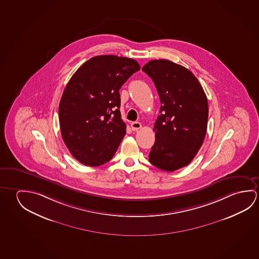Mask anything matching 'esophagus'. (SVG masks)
<instances>
[{"label":"esophagus","mask_w":259,"mask_h":259,"mask_svg":"<svg viewBox=\"0 0 259 259\" xmlns=\"http://www.w3.org/2000/svg\"><path fill=\"white\" fill-rule=\"evenodd\" d=\"M141 127H142V124L139 122H134V123H131V128L133 131H137Z\"/></svg>","instance_id":"1"}]
</instances>
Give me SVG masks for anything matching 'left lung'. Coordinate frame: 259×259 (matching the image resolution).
<instances>
[{
	"mask_svg": "<svg viewBox=\"0 0 259 259\" xmlns=\"http://www.w3.org/2000/svg\"><path fill=\"white\" fill-rule=\"evenodd\" d=\"M142 70L153 79L161 102L149 161L158 169L174 171L188 165L203 144L208 99L197 77L181 65L154 60Z\"/></svg>",
	"mask_w": 259,
	"mask_h": 259,
	"instance_id": "left-lung-1",
	"label": "left lung"
}]
</instances>
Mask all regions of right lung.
<instances>
[{
    "mask_svg": "<svg viewBox=\"0 0 259 259\" xmlns=\"http://www.w3.org/2000/svg\"><path fill=\"white\" fill-rule=\"evenodd\" d=\"M140 69L136 60L97 56L74 73L59 106L60 131L68 151L88 166L110 161L125 136L119 89Z\"/></svg>",
    "mask_w": 259,
    "mask_h": 259,
    "instance_id": "add662e5",
    "label": "right lung"
}]
</instances>
